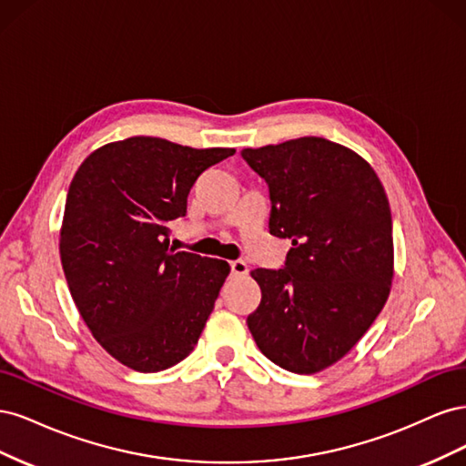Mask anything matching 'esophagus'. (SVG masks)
Masks as SVG:
<instances>
[{
	"label": "esophagus",
	"instance_id": "esophagus-1",
	"mask_svg": "<svg viewBox=\"0 0 466 466\" xmlns=\"http://www.w3.org/2000/svg\"><path fill=\"white\" fill-rule=\"evenodd\" d=\"M231 274L235 278H241V276H247L248 274V266L245 260H233L231 262Z\"/></svg>",
	"mask_w": 466,
	"mask_h": 466
}]
</instances>
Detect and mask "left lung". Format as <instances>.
Wrapping results in <instances>:
<instances>
[{"label": "left lung", "instance_id": "1", "mask_svg": "<svg viewBox=\"0 0 466 466\" xmlns=\"http://www.w3.org/2000/svg\"><path fill=\"white\" fill-rule=\"evenodd\" d=\"M241 155L270 192L268 229L291 241L284 268L250 272L262 299L248 330L279 368L319 373L360 342L389 299V198L373 167L330 139L307 136Z\"/></svg>", "mask_w": 466, "mask_h": 466}]
</instances>
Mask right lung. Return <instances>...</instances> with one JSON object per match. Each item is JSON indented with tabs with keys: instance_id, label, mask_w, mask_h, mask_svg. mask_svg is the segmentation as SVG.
Here are the masks:
<instances>
[{
	"instance_id": "obj_1",
	"label": "right lung",
	"mask_w": 466,
	"mask_h": 466,
	"mask_svg": "<svg viewBox=\"0 0 466 466\" xmlns=\"http://www.w3.org/2000/svg\"><path fill=\"white\" fill-rule=\"evenodd\" d=\"M231 147L194 149L134 136L95 149L69 185L60 257L87 329L126 368L155 373L185 360L206 327L229 264L168 248V221Z\"/></svg>"
}]
</instances>
